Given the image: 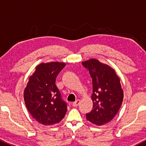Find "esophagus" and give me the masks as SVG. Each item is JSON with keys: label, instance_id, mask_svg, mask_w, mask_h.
Here are the masks:
<instances>
[{"label": "esophagus", "instance_id": "1", "mask_svg": "<svg viewBox=\"0 0 146 146\" xmlns=\"http://www.w3.org/2000/svg\"><path fill=\"white\" fill-rule=\"evenodd\" d=\"M80 100H77V101H75V102H73V106H74V107H77L79 104H80Z\"/></svg>", "mask_w": 146, "mask_h": 146}]
</instances>
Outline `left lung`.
<instances>
[{"label": "left lung", "instance_id": "obj_1", "mask_svg": "<svg viewBox=\"0 0 146 146\" xmlns=\"http://www.w3.org/2000/svg\"><path fill=\"white\" fill-rule=\"evenodd\" d=\"M89 71L93 82V110L86 119L98 125L111 121L118 113L123 98L119 77L115 70L96 59L82 62Z\"/></svg>", "mask_w": 146, "mask_h": 146}]
</instances>
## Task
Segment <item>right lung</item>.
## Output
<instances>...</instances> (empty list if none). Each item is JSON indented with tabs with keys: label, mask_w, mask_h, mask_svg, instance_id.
<instances>
[{
	"label": "right lung",
	"mask_w": 146,
	"mask_h": 146,
	"mask_svg": "<svg viewBox=\"0 0 146 146\" xmlns=\"http://www.w3.org/2000/svg\"><path fill=\"white\" fill-rule=\"evenodd\" d=\"M65 63H42L30 77L24 91L27 108L38 123L51 125L59 123L67 111V104L56 85V77Z\"/></svg>",
	"instance_id": "obj_1"
}]
</instances>
